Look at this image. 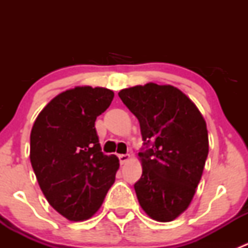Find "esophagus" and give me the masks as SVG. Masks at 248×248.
<instances>
[{
	"label": "esophagus",
	"mask_w": 248,
	"mask_h": 248,
	"mask_svg": "<svg viewBox=\"0 0 248 248\" xmlns=\"http://www.w3.org/2000/svg\"><path fill=\"white\" fill-rule=\"evenodd\" d=\"M119 159H120V163L124 164L129 159V155H120Z\"/></svg>",
	"instance_id": "esophagus-1"
}]
</instances>
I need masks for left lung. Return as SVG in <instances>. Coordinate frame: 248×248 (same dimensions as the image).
<instances>
[{"label": "left lung", "instance_id": "left-lung-1", "mask_svg": "<svg viewBox=\"0 0 248 248\" xmlns=\"http://www.w3.org/2000/svg\"><path fill=\"white\" fill-rule=\"evenodd\" d=\"M119 97L140 124L141 177L134 184L151 218L170 222L193 199L209 154L205 120L196 104L171 85L124 89Z\"/></svg>", "mask_w": 248, "mask_h": 248}]
</instances>
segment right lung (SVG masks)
Masks as SVG:
<instances>
[{
	"label": "right lung",
	"mask_w": 248,
	"mask_h": 248,
	"mask_svg": "<svg viewBox=\"0 0 248 248\" xmlns=\"http://www.w3.org/2000/svg\"><path fill=\"white\" fill-rule=\"evenodd\" d=\"M114 92L78 86L57 94L34 121L30 159L49 204L69 221L93 216L115 181L119 158L102 152L97 116L109 108Z\"/></svg>",
	"instance_id": "right-lung-1"
}]
</instances>
